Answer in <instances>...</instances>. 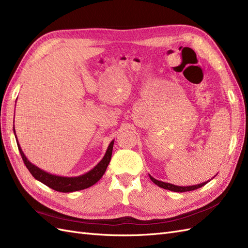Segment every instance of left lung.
<instances>
[{
  "instance_id": "obj_1",
  "label": "left lung",
  "mask_w": 248,
  "mask_h": 248,
  "mask_svg": "<svg viewBox=\"0 0 248 248\" xmlns=\"http://www.w3.org/2000/svg\"><path fill=\"white\" fill-rule=\"evenodd\" d=\"M150 179L152 180V182L155 183L157 186L161 187V188L163 189H168V190H171V191H175V192H185V191H191V190H194V189H198V188H201V187H202L204 185H206L209 181L207 182H202L201 184H198V185H192V186H177V185H174V184H170V183H167V182H162V181H158V180L154 179L152 176H150ZM214 178V177H213Z\"/></svg>"
}]
</instances>
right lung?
Returning a JSON list of instances; mask_svg holds the SVG:
<instances>
[{"label":"right lung","instance_id":"right-lung-1","mask_svg":"<svg viewBox=\"0 0 248 248\" xmlns=\"http://www.w3.org/2000/svg\"><path fill=\"white\" fill-rule=\"evenodd\" d=\"M13 131H14V134H16V129H13ZM16 142H17L19 153L22 157V160H24L27 169L30 170V172H31L32 176L36 180L40 181L41 183L48 186L49 188L60 192H73V191H78L81 189H86L88 187L94 185L96 182H98L107 170V168L111 158L112 147H114V140H111L110 144L108 147L106 154H104L103 158L100 160V162L97 164L96 167H94L91 170L86 172V174L77 176V177H63V176L49 174V172L39 169L32 162H30V160L26 157L25 153L22 152V150L18 144L17 138H16Z\"/></svg>","mask_w":248,"mask_h":248}]
</instances>
